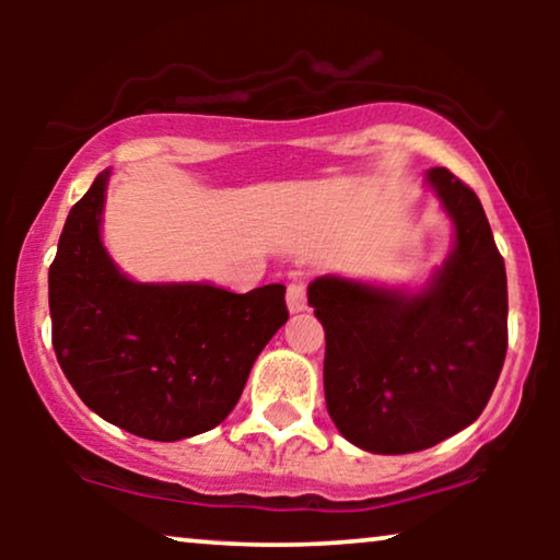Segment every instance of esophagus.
I'll return each instance as SVG.
<instances>
[{
	"label": "esophagus",
	"mask_w": 560,
	"mask_h": 560,
	"mask_svg": "<svg viewBox=\"0 0 560 560\" xmlns=\"http://www.w3.org/2000/svg\"><path fill=\"white\" fill-rule=\"evenodd\" d=\"M288 308L290 313H301L308 308V295H305V282L303 280H293L288 285Z\"/></svg>",
	"instance_id": "1"
}]
</instances>
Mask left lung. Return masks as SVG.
I'll use <instances>...</instances> for the list:
<instances>
[{
  "label": "left lung",
  "instance_id": "left-lung-1",
  "mask_svg": "<svg viewBox=\"0 0 560 560\" xmlns=\"http://www.w3.org/2000/svg\"><path fill=\"white\" fill-rule=\"evenodd\" d=\"M428 183L456 244L420 293L326 275L308 305L326 331L324 393L341 435L372 454H412L487 408L508 354V275L474 190L446 167Z\"/></svg>",
  "mask_w": 560,
  "mask_h": 560
}]
</instances>
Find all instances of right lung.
I'll list each match as a JSON object with an SVG mask.
<instances>
[{"instance_id":"1","label":"right lung","mask_w":560,"mask_h":560,"mask_svg":"<svg viewBox=\"0 0 560 560\" xmlns=\"http://www.w3.org/2000/svg\"><path fill=\"white\" fill-rule=\"evenodd\" d=\"M109 171L68 213L48 272L52 349L96 416L150 441L217 428L288 320L285 288L236 295L206 282H135L106 255Z\"/></svg>"}]
</instances>
